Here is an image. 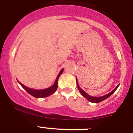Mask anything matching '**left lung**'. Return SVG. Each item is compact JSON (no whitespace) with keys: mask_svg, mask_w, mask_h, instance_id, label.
<instances>
[{"mask_svg":"<svg viewBox=\"0 0 133 133\" xmlns=\"http://www.w3.org/2000/svg\"><path fill=\"white\" fill-rule=\"evenodd\" d=\"M77 87H78V89L79 90L80 92L81 93V95H83V97H85L90 102H92V103H100V102L103 101H104V100H105L106 98H107L108 97H109L110 96V95H112V94L114 93V92H115V90H117V88L118 87V86H119V84H118V86H117V87L115 88V89H114L113 90H112V92H110V93H109L108 95H104V96H103V97H91V96H90V95H88L87 93H86L85 92H84V90H82V89L80 88V87L78 86V83H77Z\"/></svg>","mask_w":133,"mask_h":133,"instance_id":"1","label":"left lung"}]
</instances>
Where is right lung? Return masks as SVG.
<instances>
[{
	"mask_svg": "<svg viewBox=\"0 0 133 133\" xmlns=\"http://www.w3.org/2000/svg\"><path fill=\"white\" fill-rule=\"evenodd\" d=\"M63 70H64V69H62V70L60 71L59 73H58V76H57V77H56V81H55V84H54L52 87H50L48 88V89H43V90H34V89H31L26 87L23 85L22 83H19V82H18V83H19V84L23 87V88H24V89H25V90L28 92V93H29L30 95H32V96H33V97H35V98H43V97H48V96H49V95L53 94L54 92L56 91V89H57V87H58V78H59L60 75L63 73Z\"/></svg>",
	"mask_w": 133,
	"mask_h": 133,
	"instance_id": "right-lung-1",
	"label": "right lung"
}]
</instances>
